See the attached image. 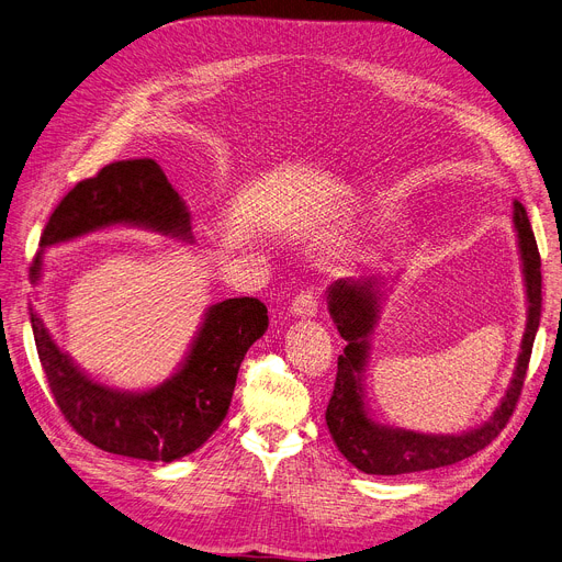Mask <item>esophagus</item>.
I'll return each instance as SVG.
<instances>
[{
	"mask_svg": "<svg viewBox=\"0 0 562 562\" xmlns=\"http://www.w3.org/2000/svg\"><path fill=\"white\" fill-rule=\"evenodd\" d=\"M318 312V299H316V291L314 289H307V291H301L296 299H293L291 303V314L293 316H314Z\"/></svg>",
	"mask_w": 562,
	"mask_h": 562,
	"instance_id": "esophagus-1",
	"label": "esophagus"
}]
</instances>
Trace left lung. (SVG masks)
Wrapping results in <instances>:
<instances>
[{"label":"left lung","instance_id":"left-lung-1","mask_svg":"<svg viewBox=\"0 0 562 562\" xmlns=\"http://www.w3.org/2000/svg\"><path fill=\"white\" fill-rule=\"evenodd\" d=\"M515 227L528 299V323L521 339V352L510 387L490 422L462 435H424L390 428L367 415L362 373L369 356V335L378 316V299L382 296L378 286L380 282L375 278L339 280L330 286L328 310L337 323L339 335L346 339V348L337 360V380L326 409V422L341 456L364 474L396 476L460 462L485 449L510 422L521 396L530 350H533L542 314V263L521 202H515Z\"/></svg>","mask_w":562,"mask_h":562}]
</instances>
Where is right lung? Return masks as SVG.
Segmentation results:
<instances>
[{
	"label": "right lung",
	"instance_id": "right-lung-1",
	"mask_svg": "<svg viewBox=\"0 0 562 562\" xmlns=\"http://www.w3.org/2000/svg\"><path fill=\"white\" fill-rule=\"evenodd\" d=\"M109 225H136L193 241L191 214L155 159L106 164L77 182L56 204L41 248L77 239ZM43 250L29 266L36 282ZM38 358L66 422L102 451L150 462H172L200 449L225 419L236 373L248 348L269 328V310L257 299H227L204 314L184 367L150 392H117L81 373L52 341L32 312Z\"/></svg>",
	"mask_w": 562,
	"mask_h": 562
}]
</instances>
